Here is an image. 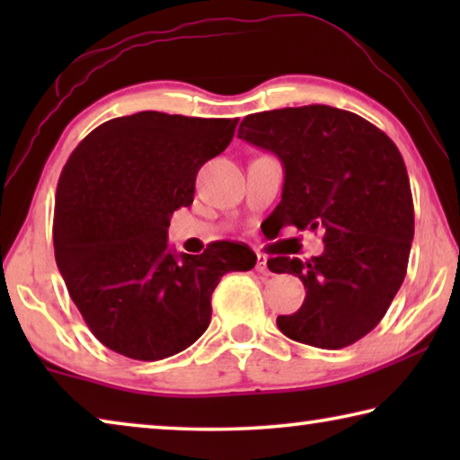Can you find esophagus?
<instances>
[{
  "label": "esophagus",
  "instance_id": "34e87169",
  "mask_svg": "<svg viewBox=\"0 0 460 460\" xmlns=\"http://www.w3.org/2000/svg\"><path fill=\"white\" fill-rule=\"evenodd\" d=\"M255 270L260 271V274H270V270H268V258L266 255H258V263H255Z\"/></svg>",
  "mask_w": 460,
  "mask_h": 460
}]
</instances>
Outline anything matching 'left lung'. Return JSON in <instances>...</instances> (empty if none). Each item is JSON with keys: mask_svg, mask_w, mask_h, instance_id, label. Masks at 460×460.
Returning <instances> with one entry per match:
<instances>
[{"mask_svg": "<svg viewBox=\"0 0 460 460\" xmlns=\"http://www.w3.org/2000/svg\"><path fill=\"white\" fill-rule=\"evenodd\" d=\"M237 136L282 160V200L270 215L278 227L323 231L318 258L268 260L306 288L298 313L278 316V329L318 349L353 345L379 324L406 278L414 202L398 146L329 105L247 115Z\"/></svg>", "mask_w": 460, "mask_h": 460, "instance_id": "1", "label": "left lung"}]
</instances>
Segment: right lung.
I'll return each instance as SVG.
<instances>
[{"label": "right lung", "instance_id": "1", "mask_svg": "<svg viewBox=\"0 0 460 460\" xmlns=\"http://www.w3.org/2000/svg\"><path fill=\"white\" fill-rule=\"evenodd\" d=\"M235 119L139 111L101 123L62 168L54 258L91 332L111 351L158 361L211 323V296L255 253L213 241L200 255L168 249L170 217L192 205L207 160L231 144Z\"/></svg>", "mask_w": 460, "mask_h": 460}]
</instances>
